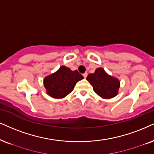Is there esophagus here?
I'll use <instances>...</instances> for the list:
<instances>
[{
    "mask_svg": "<svg viewBox=\"0 0 154 154\" xmlns=\"http://www.w3.org/2000/svg\"><path fill=\"white\" fill-rule=\"evenodd\" d=\"M83 77H85V78H86V77H87V72L84 73V74H83Z\"/></svg>",
    "mask_w": 154,
    "mask_h": 154,
    "instance_id": "1",
    "label": "esophagus"
}]
</instances>
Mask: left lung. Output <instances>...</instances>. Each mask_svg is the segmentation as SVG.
Returning a JSON list of instances; mask_svg holds the SVG:
<instances>
[{"label": "left lung", "instance_id": "obj_1", "mask_svg": "<svg viewBox=\"0 0 154 154\" xmlns=\"http://www.w3.org/2000/svg\"><path fill=\"white\" fill-rule=\"evenodd\" d=\"M93 89L99 96L104 99H110L117 94L120 83L117 79L111 77L102 68H97L94 73L87 77Z\"/></svg>", "mask_w": 154, "mask_h": 154}]
</instances>
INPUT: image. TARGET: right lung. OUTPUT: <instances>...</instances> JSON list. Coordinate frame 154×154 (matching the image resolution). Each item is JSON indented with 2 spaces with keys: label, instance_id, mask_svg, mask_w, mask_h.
Listing matches in <instances>:
<instances>
[{
  "label": "right lung",
  "instance_id": "1",
  "mask_svg": "<svg viewBox=\"0 0 154 154\" xmlns=\"http://www.w3.org/2000/svg\"><path fill=\"white\" fill-rule=\"evenodd\" d=\"M82 79L84 77L77 70L72 71L62 66L55 73L45 78L44 85L50 97L61 99L72 91L76 83Z\"/></svg>",
  "mask_w": 154,
  "mask_h": 154
}]
</instances>
